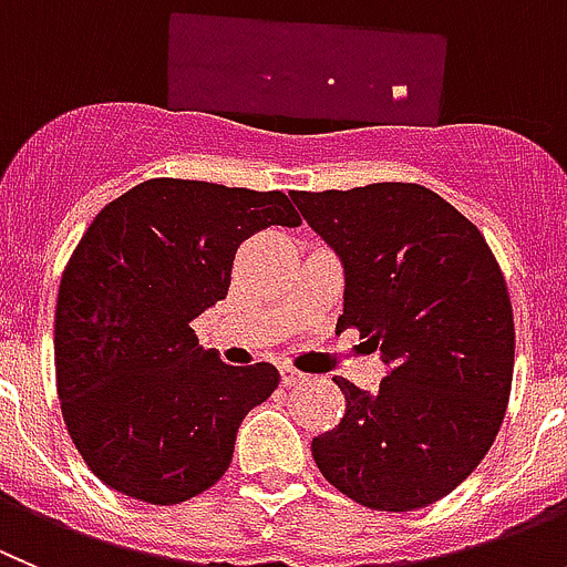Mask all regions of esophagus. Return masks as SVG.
Wrapping results in <instances>:
<instances>
[{
  "instance_id": "esophagus-1",
  "label": "esophagus",
  "mask_w": 567,
  "mask_h": 567,
  "mask_svg": "<svg viewBox=\"0 0 567 567\" xmlns=\"http://www.w3.org/2000/svg\"><path fill=\"white\" fill-rule=\"evenodd\" d=\"M279 375H282V384H285V386L299 384V381H305V372H302V370H296V367H290V364L279 367Z\"/></svg>"
}]
</instances>
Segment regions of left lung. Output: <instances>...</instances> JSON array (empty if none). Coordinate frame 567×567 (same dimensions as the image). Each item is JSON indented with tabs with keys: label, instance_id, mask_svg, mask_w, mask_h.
<instances>
[{
	"label": "left lung",
	"instance_id": "8db88e82",
	"mask_svg": "<svg viewBox=\"0 0 567 567\" xmlns=\"http://www.w3.org/2000/svg\"><path fill=\"white\" fill-rule=\"evenodd\" d=\"M344 265V310L390 364L375 392L336 375L347 410L310 452L330 486L415 512L461 486L506 417L514 313L481 228L417 183L290 195Z\"/></svg>",
	"mask_w": 567,
	"mask_h": 567
}]
</instances>
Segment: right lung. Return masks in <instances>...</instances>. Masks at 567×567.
<instances>
[{"mask_svg":"<svg viewBox=\"0 0 567 567\" xmlns=\"http://www.w3.org/2000/svg\"><path fill=\"white\" fill-rule=\"evenodd\" d=\"M299 223L282 192L177 177L95 214L61 274L53 344L61 415L104 486L175 506L226 474L239 423L279 372L226 364L192 321L226 299L243 239Z\"/></svg>","mask_w":567,"mask_h":567,"instance_id":"obj_1","label":"right lung"}]
</instances>
